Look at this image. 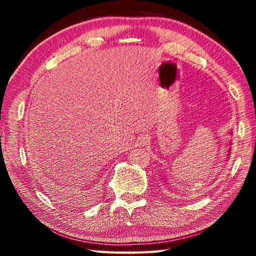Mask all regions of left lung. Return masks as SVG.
Listing matches in <instances>:
<instances>
[{
	"mask_svg": "<svg viewBox=\"0 0 256 256\" xmlns=\"http://www.w3.org/2000/svg\"><path fill=\"white\" fill-rule=\"evenodd\" d=\"M228 152H229V151H228ZM228 156H229V154H228Z\"/></svg>",
	"mask_w": 256,
	"mask_h": 256,
	"instance_id": "left-lung-1",
	"label": "left lung"
}]
</instances>
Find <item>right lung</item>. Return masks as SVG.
I'll return each mask as SVG.
<instances>
[{
	"label": "right lung",
	"instance_id": "obj_1",
	"mask_svg": "<svg viewBox=\"0 0 256 256\" xmlns=\"http://www.w3.org/2000/svg\"><path fill=\"white\" fill-rule=\"evenodd\" d=\"M60 198H63L64 200H66L68 202H72V200H74V201H76V198H73L72 196H66V194H64V193H60ZM60 200H62V198H60ZM78 200H79V198H78Z\"/></svg>",
	"mask_w": 256,
	"mask_h": 256
}]
</instances>
